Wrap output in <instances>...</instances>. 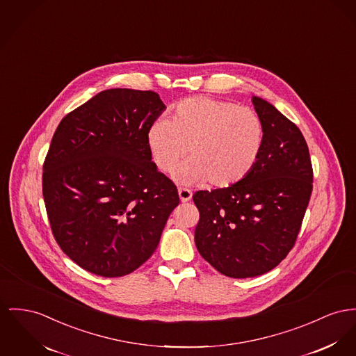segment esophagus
<instances>
[{
  "instance_id": "obj_1",
  "label": "esophagus",
  "mask_w": 356,
  "mask_h": 356,
  "mask_svg": "<svg viewBox=\"0 0 356 356\" xmlns=\"http://www.w3.org/2000/svg\"><path fill=\"white\" fill-rule=\"evenodd\" d=\"M178 194H179V198L182 202H188L191 200V191L189 189H185V188H179L178 189Z\"/></svg>"
}]
</instances>
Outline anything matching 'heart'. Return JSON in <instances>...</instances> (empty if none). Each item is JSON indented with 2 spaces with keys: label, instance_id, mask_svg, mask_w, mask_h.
Wrapping results in <instances>:
<instances>
[{
  "label": "heart",
  "instance_id": "obj_1",
  "mask_svg": "<svg viewBox=\"0 0 356 356\" xmlns=\"http://www.w3.org/2000/svg\"><path fill=\"white\" fill-rule=\"evenodd\" d=\"M266 143L261 116L235 102L209 97L181 101L171 120H155L147 131L154 165L170 172L188 154L189 163L177 172L184 182H209L229 189L258 165Z\"/></svg>",
  "mask_w": 356,
  "mask_h": 356
}]
</instances>
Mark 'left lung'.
Here are the masks:
<instances>
[{"label": "left lung", "mask_w": 356, "mask_h": 356, "mask_svg": "<svg viewBox=\"0 0 356 356\" xmlns=\"http://www.w3.org/2000/svg\"><path fill=\"white\" fill-rule=\"evenodd\" d=\"M266 128L254 171L229 189L198 190L194 241L201 257L231 278L261 275L294 247L313 189L308 144L270 102L252 97Z\"/></svg>", "instance_id": "obj_1"}]
</instances>
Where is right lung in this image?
Segmentation results:
<instances>
[{"mask_svg":"<svg viewBox=\"0 0 356 356\" xmlns=\"http://www.w3.org/2000/svg\"><path fill=\"white\" fill-rule=\"evenodd\" d=\"M165 109L155 92L109 89L66 115L52 136L43 165L51 231L89 273L118 278L139 268L179 204L147 145Z\"/></svg>","mask_w":356,"mask_h":356,"instance_id":"obj_1","label":"right lung"}]
</instances>
